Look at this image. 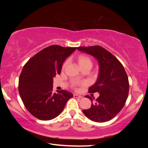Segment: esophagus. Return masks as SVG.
Returning <instances> with one entry per match:
<instances>
[{
	"label": "esophagus",
	"mask_w": 148,
	"mask_h": 148,
	"mask_svg": "<svg viewBox=\"0 0 148 148\" xmlns=\"http://www.w3.org/2000/svg\"><path fill=\"white\" fill-rule=\"evenodd\" d=\"M73 97H74V98H77V99H81V98H82V97H81V95H77V94H74Z\"/></svg>",
	"instance_id": "esophagus-1"
}]
</instances>
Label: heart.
Wrapping results in <instances>:
<instances>
[{"instance_id": "obj_1", "label": "heart", "mask_w": 148, "mask_h": 148, "mask_svg": "<svg viewBox=\"0 0 148 148\" xmlns=\"http://www.w3.org/2000/svg\"><path fill=\"white\" fill-rule=\"evenodd\" d=\"M77 62L79 64V67L81 69L84 68H89L91 69L93 65V60L92 58L90 56L87 55H79L77 56L76 58ZM67 64V62L65 61L64 62L62 65V69H64ZM78 84L77 82H74L72 83V85L74 86H76Z\"/></svg>"}]
</instances>
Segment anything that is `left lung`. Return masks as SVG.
Returning <instances> with one entry per match:
<instances>
[{"label": "left lung", "mask_w": 148, "mask_h": 148, "mask_svg": "<svg viewBox=\"0 0 148 148\" xmlns=\"http://www.w3.org/2000/svg\"><path fill=\"white\" fill-rule=\"evenodd\" d=\"M79 51L94 56L99 62L100 72L95 84L89 88V93L99 92L100 95L88 109L83 110L88 118L95 122L111 120L125 104L129 91V82L124 67L117 58L100 46L78 47Z\"/></svg>", "instance_id": "1"}]
</instances>
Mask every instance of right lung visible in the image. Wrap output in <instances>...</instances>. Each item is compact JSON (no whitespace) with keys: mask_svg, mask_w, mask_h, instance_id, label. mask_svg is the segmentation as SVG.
<instances>
[{"mask_svg":"<svg viewBox=\"0 0 148 148\" xmlns=\"http://www.w3.org/2000/svg\"><path fill=\"white\" fill-rule=\"evenodd\" d=\"M77 48L51 45L29 60L19 77L18 91L24 106L40 120L60 114L73 95L65 90L53 92V77L60 74L63 63Z\"/></svg>","mask_w":148,"mask_h":148,"instance_id":"add662e5","label":"right lung"}]
</instances>
